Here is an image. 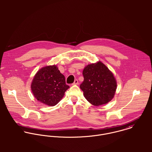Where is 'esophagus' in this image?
Instances as JSON below:
<instances>
[{"label": "esophagus", "mask_w": 152, "mask_h": 152, "mask_svg": "<svg viewBox=\"0 0 152 152\" xmlns=\"http://www.w3.org/2000/svg\"><path fill=\"white\" fill-rule=\"evenodd\" d=\"M78 84V80H75L74 81V83L72 84V85H77Z\"/></svg>", "instance_id": "1"}]
</instances>
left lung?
Listing matches in <instances>:
<instances>
[{"mask_svg": "<svg viewBox=\"0 0 152 152\" xmlns=\"http://www.w3.org/2000/svg\"><path fill=\"white\" fill-rule=\"evenodd\" d=\"M84 81L80 88L87 101L94 106L105 104L113 98L116 81L108 67L99 61L89 64L83 70Z\"/></svg>", "mask_w": 152, "mask_h": 152, "instance_id": "8db88e82", "label": "left lung"}]
</instances>
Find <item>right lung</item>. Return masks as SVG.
I'll return each mask as SVG.
<instances>
[{"instance_id":"1","label":"right lung","mask_w":152,"mask_h":152,"mask_svg":"<svg viewBox=\"0 0 152 152\" xmlns=\"http://www.w3.org/2000/svg\"><path fill=\"white\" fill-rule=\"evenodd\" d=\"M34 97L48 106L57 104L69 88L65 84V77L56 65L41 68L35 75L31 85Z\"/></svg>"}]
</instances>
